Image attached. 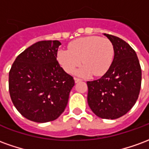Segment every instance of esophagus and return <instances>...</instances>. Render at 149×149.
Instances as JSON below:
<instances>
[{
    "instance_id": "1",
    "label": "esophagus",
    "mask_w": 149,
    "mask_h": 149,
    "mask_svg": "<svg viewBox=\"0 0 149 149\" xmlns=\"http://www.w3.org/2000/svg\"><path fill=\"white\" fill-rule=\"evenodd\" d=\"M74 81H75V83H78V82H80V81H81V79H79V78L75 77L74 78Z\"/></svg>"
}]
</instances>
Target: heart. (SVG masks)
I'll list each match as a JSON object with an SVG mask.
<instances>
[{
    "label": "heart",
    "instance_id": "heart-1",
    "mask_svg": "<svg viewBox=\"0 0 149 149\" xmlns=\"http://www.w3.org/2000/svg\"><path fill=\"white\" fill-rule=\"evenodd\" d=\"M113 56L111 40L98 36L78 38L69 44V49H60L56 54L59 64L68 73H72L82 61L84 65L77 71L82 77L104 75L111 67Z\"/></svg>",
    "mask_w": 149,
    "mask_h": 149
}]
</instances>
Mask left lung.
I'll list each match as a JSON object with an SVG mask.
<instances>
[{
    "instance_id": "obj_1",
    "label": "left lung",
    "mask_w": 149,
    "mask_h": 149,
    "mask_svg": "<svg viewBox=\"0 0 149 149\" xmlns=\"http://www.w3.org/2000/svg\"><path fill=\"white\" fill-rule=\"evenodd\" d=\"M114 47V58L101 78L88 81V104L102 119H117L133 107L140 93L141 68L131 46L115 36L104 33Z\"/></svg>"
}]
</instances>
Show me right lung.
<instances>
[{"label":"right lung","mask_w":149,"mask_h":149,"mask_svg":"<svg viewBox=\"0 0 149 149\" xmlns=\"http://www.w3.org/2000/svg\"><path fill=\"white\" fill-rule=\"evenodd\" d=\"M58 40H41L18 56L8 74V89L16 109L25 118L45 123L65 111L72 77L56 61Z\"/></svg>","instance_id":"1"}]
</instances>
